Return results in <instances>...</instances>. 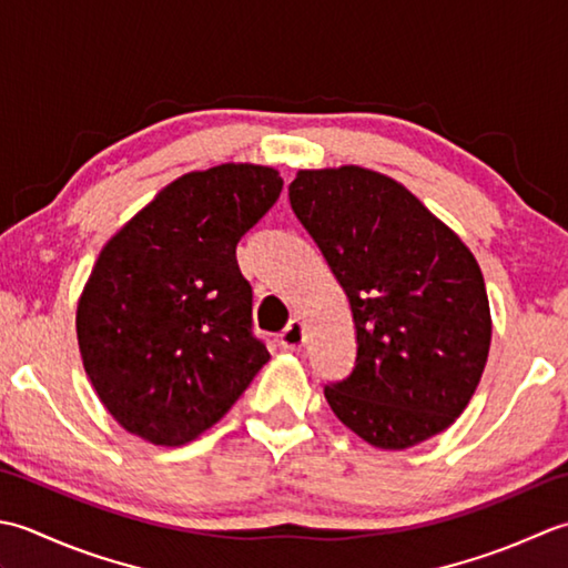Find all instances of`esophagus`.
Segmentation results:
<instances>
[{"label":"esophagus","mask_w":568,"mask_h":568,"mask_svg":"<svg viewBox=\"0 0 568 568\" xmlns=\"http://www.w3.org/2000/svg\"><path fill=\"white\" fill-rule=\"evenodd\" d=\"M304 341H306L304 321H298V318L288 321V326H286V328L282 331V335H280L282 348H284V351H298L301 345H304Z\"/></svg>","instance_id":"esophagus-1"}]
</instances>
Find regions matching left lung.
I'll return each mask as SVG.
<instances>
[{
    "label": "left lung",
    "instance_id": "obj_1",
    "mask_svg": "<svg viewBox=\"0 0 568 568\" xmlns=\"http://www.w3.org/2000/svg\"><path fill=\"white\" fill-rule=\"evenodd\" d=\"M288 201L355 321L353 373L323 389L333 414L389 450L448 429L478 387L493 335L473 252L412 191L363 166L298 171Z\"/></svg>",
    "mask_w": 568,
    "mask_h": 568
}]
</instances>
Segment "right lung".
<instances>
[{
	"mask_svg": "<svg viewBox=\"0 0 568 568\" xmlns=\"http://www.w3.org/2000/svg\"><path fill=\"white\" fill-rule=\"evenodd\" d=\"M282 186L280 171L257 164L183 173L102 247L75 328L122 429L156 446L193 442L270 361L235 250Z\"/></svg>",
	"mask_w": 568,
	"mask_h": 568,
	"instance_id": "1",
	"label": "right lung"
}]
</instances>
